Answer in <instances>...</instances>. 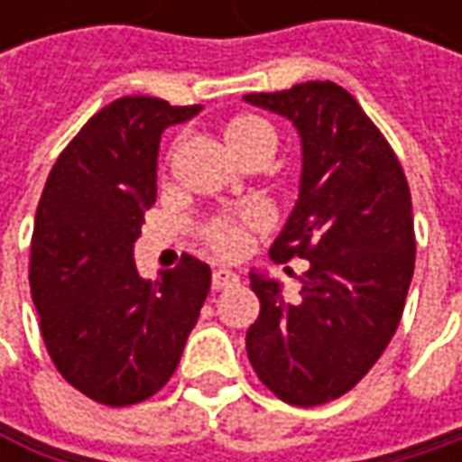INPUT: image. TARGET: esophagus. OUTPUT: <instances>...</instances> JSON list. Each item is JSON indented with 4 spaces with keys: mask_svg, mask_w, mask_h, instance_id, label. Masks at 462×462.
Returning a JSON list of instances; mask_svg holds the SVG:
<instances>
[{
    "mask_svg": "<svg viewBox=\"0 0 462 462\" xmlns=\"http://www.w3.org/2000/svg\"><path fill=\"white\" fill-rule=\"evenodd\" d=\"M235 283H237V275L235 273H230V270H214V278H211L214 291H222V289L235 286Z\"/></svg>",
    "mask_w": 462,
    "mask_h": 462,
    "instance_id": "1",
    "label": "esophagus"
}]
</instances>
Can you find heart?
<instances>
[{"label":"heart","mask_w":462,"mask_h":462,"mask_svg":"<svg viewBox=\"0 0 462 462\" xmlns=\"http://www.w3.org/2000/svg\"><path fill=\"white\" fill-rule=\"evenodd\" d=\"M222 139L227 143L230 154L243 165L251 162H270L278 146V134L270 120L262 115H235L222 125ZM264 227V217L259 211H243L240 217H211L198 227V237L203 245L222 256V259H237L248 251L251 235Z\"/></svg>","instance_id":"obj_1"}]
</instances>
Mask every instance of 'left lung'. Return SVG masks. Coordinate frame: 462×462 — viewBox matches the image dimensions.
I'll return each instance as SVG.
<instances>
[{"instance_id":"left-lung-1","label":"left lung","mask_w":462,"mask_h":462,"mask_svg":"<svg viewBox=\"0 0 462 462\" xmlns=\"http://www.w3.org/2000/svg\"><path fill=\"white\" fill-rule=\"evenodd\" d=\"M302 136L300 200L270 256L308 259L297 302L251 273L259 319L245 334L256 377L286 404L347 393L383 356L415 273V219L404 168L361 104L334 82L251 93Z\"/></svg>"}]
</instances>
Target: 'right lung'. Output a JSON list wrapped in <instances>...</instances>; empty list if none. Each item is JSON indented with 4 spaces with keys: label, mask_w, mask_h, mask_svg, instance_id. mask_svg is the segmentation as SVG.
Instances as JSON below:
<instances>
[{
    "label": "right lung",
    "mask_w": 462,
    "mask_h": 462,
    "mask_svg": "<svg viewBox=\"0 0 462 462\" xmlns=\"http://www.w3.org/2000/svg\"><path fill=\"white\" fill-rule=\"evenodd\" d=\"M200 104L125 96L96 112L55 160L32 235L29 283L60 377L106 407L154 396L176 372L211 289L189 254L157 281L134 259L143 211L157 198V146Z\"/></svg>",
    "instance_id": "add662e5"
}]
</instances>
